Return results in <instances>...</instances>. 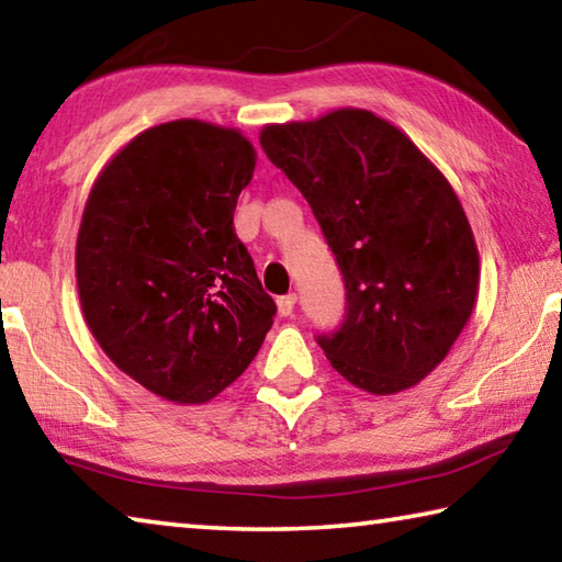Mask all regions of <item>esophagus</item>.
I'll return each mask as SVG.
<instances>
[{
    "label": "esophagus",
    "instance_id": "34e87169",
    "mask_svg": "<svg viewBox=\"0 0 562 562\" xmlns=\"http://www.w3.org/2000/svg\"><path fill=\"white\" fill-rule=\"evenodd\" d=\"M294 304H297V294H282V297L278 300V312H280V317H292Z\"/></svg>",
    "mask_w": 562,
    "mask_h": 562
}]
</instances>
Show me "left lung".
<instances>
[{"label":"left lung","instance_id":"8db88e82","mask_svg":"<svg viewBox=\"0 0 562 562\" xmlns=\"http://www.w3.org/2000/svg\"><path fill=\"white\" fill-rule=\"evenodd\" d=\"M265 154L297 186L345 278L347 315L317 337L357 389L429 376L471 319L479 247L459 195L414 140L364 109L270 123Z\"/></svg>","mask_w":562,"mask_h":562}]
</instances>
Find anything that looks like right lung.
I'll list each match as a JSON object with an SVG mask.
<instances>
[{
  "label": "right lung",
  "mask_w": 562,
  "mask_h": 562,
  "mask_svg": "<svg viewBox=\"0 0 562 562\" xmlns=\"http://www.w3.org/2000/svg\"><path fill=\"white\" fill-rule=\"evenodd\" d=\"M252 170L240 131L178 119L138 133L93 180L76 237L83 319L166 402H211L272 327L278 307L233 227Z\"/></svg>",
  "instance_id": "right-lung-1"
}]
</instances>
